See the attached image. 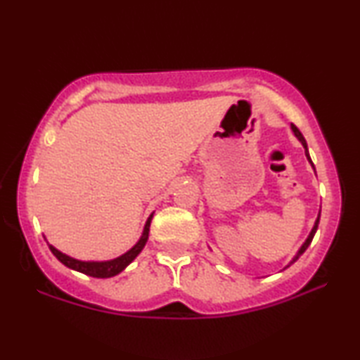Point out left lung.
<instances>
[{
  "mask_svg": "<svg viewBox=\"0 0 360 360\" xmlns=\"http://www.w3.org/2000/svg\"><path fill=\"white\" fill-rule=\"evenodd\" d=\"M292 131H293V134H295V136H297V139H298V141H300V142H302V144H303V147H304V154H307V159L309 160V164H311V167H313V169H314L313 162H311V159H309V154H308V146H307V141H304V137H303V134H302V132H300V129H298V127H297V126H295V124H292ZM318 224H319V214H318V218H316V221H314V226H313L311 233H309V236H308V238H307V240H304V243H303V245H302V248H300V250H298V252H297V255H295V257L292 259V262H290V264L287 265V267H290V265H292L293 262H297V260H298V257H300V255H302V254L304 252V250H307V249H308V245H309V244H311V240H313V238H314V234H316Z\"/></svg>",
  "mask_w": 360,
  "mask_h": 360,
  "instance_id": "obj_1",
  "label": "left lung"
}]
</instances>
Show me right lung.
<instances>
[{
	"label": "right lung",
	"mask_w": 360,
	"mask_h": 360,
	"mask_svg": "<svg viewBox=\"0 0 360 360\" xmlns=\"http://www.w3.org/2000/svg\"><path fill=\"white\" fill-rule=\"evenodd\" d=\"M152 216H154V213L149 216V219H147V223L144 226V231H142L141 239L137 240L134 248H131L126 254H122V255H120V257H116L112 260H103V262H86V260L73 259V257H70V255L60 252V250L53 248V245H49V248H51L52 254L56 255V257L60 260V262L68 269L77 270V272L90 275V277H95V278L115 277V275L122 272V270H124L127 265H129L132 260H134L137 255L141 254V250L144 249L147 239H149V228H150Z\"/></svg>",
	"instance_id": "add662e5"
}]
</instances>
